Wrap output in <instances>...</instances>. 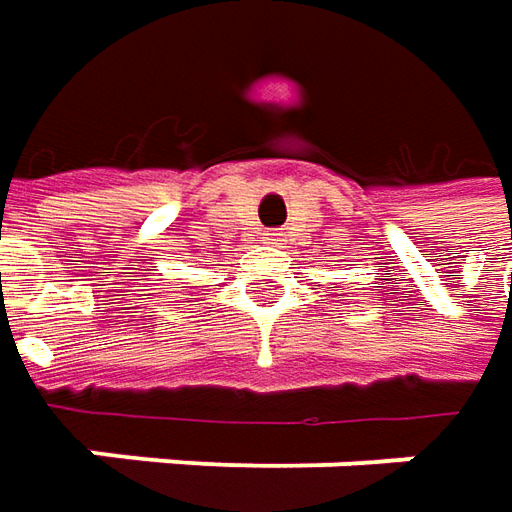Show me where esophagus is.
<instances>
[{
  "label": "esophagus",
  "instance_id": "obj_1",
  "mask_svg": "<svg viewBox=\"0 0 512 512\" xmlns=\"http://www.w3.org/2000/svg\"><path fill=\"white\" fill-rule=\"evenodd\" d=\"M265 242H270V245H276V242H279V233H276V230H267Z\"/></svg>",
  "mask_w": 512,
  "mask_h": 512
}]
</instances>
